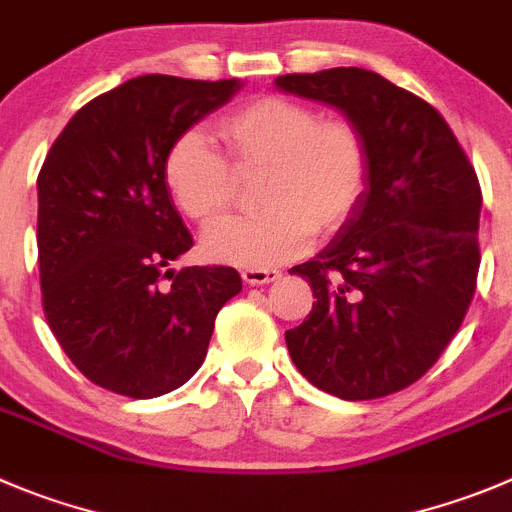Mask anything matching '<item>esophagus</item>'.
Segmentation results:
<instances>
[{
  "instance_id": "esophagus-1",
  "label": "esophagus",
  "mask_w": 512,
  "mask_h": 512,
  "mask_svg": "<svg viewBox=\"0 0 512 512\" xmlns=\"http://www.w3.org/2000/svg\"><path fill=\"white\" fill-rule=\"evenodd\" d=\"M242 280H245L247 285H267L280 280V272L265 270V267H245V270H242Z\"/></svg>"
}]
</instances>
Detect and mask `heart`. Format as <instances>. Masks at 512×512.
Wrapping results in <instances>:
<instances>
[{"mask_svg":"<svg viewBox=\"0 0 512 512\" xmlns=\"http://www.w3.org/2000/svg\"><path fill=\"white\" fill-rule=\"evenodd\" d=\"M219 136L237 166H270L255 217H232L204 237L217 262L270 267L290 260L313 240L353 217L369 181V151L353 123L318 121L305 103L257 98L219 121ZM164 184L176 207L212 224L232 202V169L204 133L186 131L171 143Z\"/></svg>","mask_w":512,"mask_h":512,"instance_id":"obj_1","label":"heart"}]
</instances>
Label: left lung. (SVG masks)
<instances>
[{
	"instance_id": "1",
	"label": "left lung",
	"mask_w": 512,
	"mask_h": 512,
	"mask_svg": "<svg viewBox=\"0 0 512 512\" xmlns=\"http://www.w3.org/2000/svg\"><path fill=\"white\" fill-rule=\"evenodd\" d=\"M275 88L318 100L361 131L369 181L353 217L295 275L313 310L285 331L318 389L379 399L422 379L475 293L482 194L455 133L427 100L364 68L280 75Z\"/></svg>"
}]
</instances>
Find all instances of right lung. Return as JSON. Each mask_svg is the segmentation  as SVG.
<instances>
[{"instance_id":"1","label":"right lung","mask_w":512,"mask_h":512,"mask_svg":"<svg viewBox=\"0 0 512 512\" xmlns=\"http://www.w3.org/2000/svg\"><path fill=\"white\" fill-rule=\"evenodd\" d=\"M240 88L237 78H133L83 105L42 164V305L62 351L103 389L131 399L179 389L242 290L234 267H171L194 240L164 184L171 143Z\"/></svg>"}]
</instances>
